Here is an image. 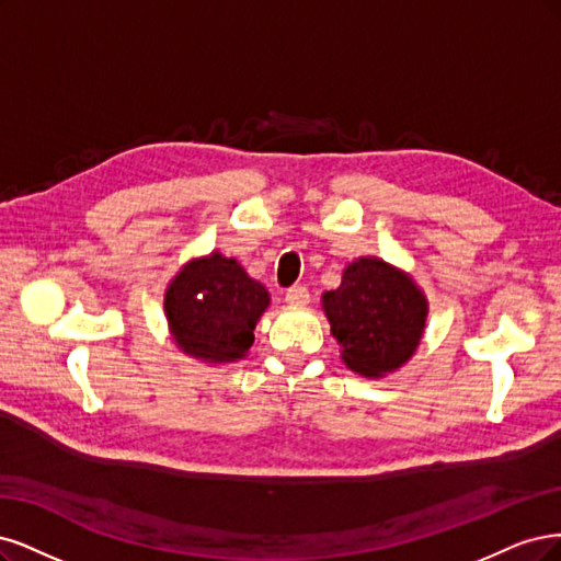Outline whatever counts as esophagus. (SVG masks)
Returning a JSON list of instances; mask_svg holds the SVG:
<instances>
[{"label":"esophagus","mask_w":561,"mask_h":561,"mask_svg":"<svg viewBox=\"0 0 561 561\" xmlns=\"http://www.w3.org/2000/svg\"><path fill=\"white\" fill-rule=\"evenodd\" d=\"M286 302L288 305H307V302H310V291H307L305 286L296 284L286 291Z\"/></svg>","instance_id":"34e87169"}]
</instances>
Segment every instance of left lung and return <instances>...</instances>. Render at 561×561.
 <instances>
[{"label": "left lung", "mask_w": 561, "mask_h": 561, "mask_svg": "<svg viewBox=\"0 0 561 561\" xmlns=\"http://www.w3.org/2000/svg\"><path fill=\"white\" fill-rule=\"evenodd\" d=\"M323 314L352 373L370 379L403 368L422 345L428 300L405 270L360 256L342 270V282L321 296Z\"/></svg>", "instance_id": "1"}]
</instances>
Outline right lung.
Returning <instances> with one entry per match:
<instances>
[{
    "instance_id": "right-lung-1",
    "label": "right lung",
    "mask_w": 561,
    "mask_h": 561,
    "mask_svg": "<svg viewBox=\"0 0 561 561\" xmlns=\"http://www.w3.org/2000/svg\"><path fill=\"white\" fill-rule=\"evenodd\" d=\"M162 307L179 350L203 364L224 366L249 354L270 294L238 261L211 251L179 267Z\"/></svg>"
}]
</instances>
